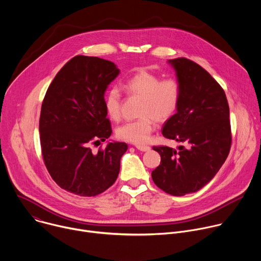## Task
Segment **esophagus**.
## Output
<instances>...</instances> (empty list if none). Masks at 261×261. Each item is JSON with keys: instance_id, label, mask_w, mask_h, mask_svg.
<instances>
[{"instance_id": "esophagus-1", "label": "esophagus", "mask_w": 261, "mask_h": 261, "mask_svg": "<svg viewBox=\"0 0 261 261\" xmlns=\"http://www.w3.org/2000/svg\"><path fill=\"white\" fill-rule=\"evenodd\" d=\"M135 147L137 148V150H139L141 152H147V151L151 150V147L148 146V145H142V144H136Z\"/></svg>"}]
</instances>
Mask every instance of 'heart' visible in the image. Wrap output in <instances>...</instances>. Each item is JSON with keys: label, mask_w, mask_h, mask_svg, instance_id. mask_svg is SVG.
Wrapping results in <instances>:
<instances>
[{"label": "heart", "mask_w": 261, "mask_h": 261, "mask_svg": "<svg viewBox=\"0 0 261 261\" xmlns=\"http://www.w3.org/2000/svg\"><path fill=\"white\" fill-rule=\"evenodd\" d=\"M125 88L130 95L142 99L138 114L141 118L120 126L117 136L131 143H145L155 129V120L165 122L175 114L180 101V85L175 79L161 81L157 74L141 70L126 82ZM104 109L110 120L121 119L122 101L117 88H111L105 94Z\"/></svg>", "instance_id": "obj_1"}]
</instances>
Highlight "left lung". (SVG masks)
Segmentation results:
<instances>
[{
	"mask_svg": "<svg viewBox=\"0 0 261 261\" xmlns=\"http://www.w3.org/2000/svg\"><path fill=\"white\" fill-rule=\"evenodd\" d=\"M169 63L181 95L176 114L164 123L162 134L184 145L177 152L166 145L153 147L161 162L152 178L164 192L182 196L200 190L225 162L231 146L229 106L224 90L201 66L186 58Z\"/></svg>",
	"mask_w": 261,
	"mask_h": 261,
	"instance_id": "8db88e82",
	"label": "left lung"
}]
</instances>
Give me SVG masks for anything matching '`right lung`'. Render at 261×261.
<instances>
[{"mask_svg": "<svg viewBox=\"0 0 261 261\" xmlns=\"http://www.w3.org/2000/svg\"><path fill=\"white\" fill-rule=\"evenodd\" d=\"M119 73L113 62L76 56L57 73L46 91L39 120L41 153L53 179L70 193L96 196L119 175L127 143L109 142L97 153L91 148L113 132L104 93Z\"/></svg>", "mask_w": 261, "mask_h": 261, "instance_id": "1", "label": "right lung"}]
</instances>
